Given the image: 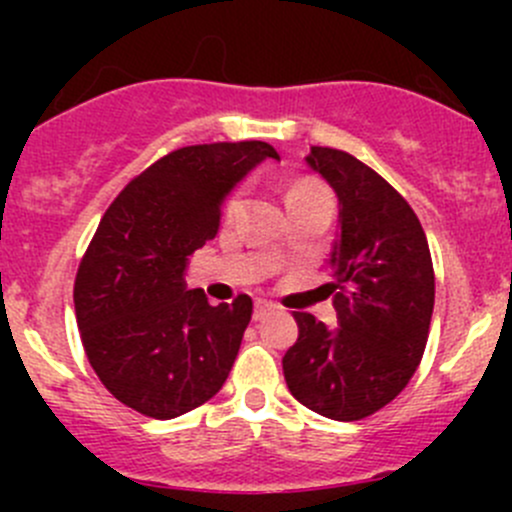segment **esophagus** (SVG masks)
Segmentation results:
<instances>
[{"instance_id":"1","label":"esophagus","mask_w":512,"mask_h":512,"mask_svg":"<svg viewBox=\"0 0 512 512\" xmlns=\"http://www.w3.org/2000/svg\"><path fill=\"white\" fill-rule=\"evenodd\" d=\"M275 312V304H270V302H257L255 304V314H252V319H255V322H260V319H265L267 314H272Z\"/></svg>"}]
</instances>
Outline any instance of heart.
I'll list each match as a JSON object with an SVG mask.
<instances>
[{"label":"heart","instance_id":"obj_1","mask_svg":"<svg viewBox=\"0 0 512 512\" xmlns=\"http://www.w3.org/2000/svg\"><path fill=\"white\" fill-rule=\"evenodd\" d=\"M302 193H324L322 188H319V185H314V183H307V180H302V183H297V185H292V190H289V195L287 198H292V195H302ZM237 208V198H230V203H227V213H232V210ZM280 247H277L275 250V257H280Z\"/></svg>","mask_w":512,"mask_h":512}]
</instances>
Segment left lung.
Instances as JSON below:
<instances>
[{
    "instance_id": "8db88e82",
    "label": "left lung",
    "mask_w": 512,
    "mask_h": 512,
    "mask_svg": "<svg viewBox=\"0 0 512 512\" xmlns=\"http://www.w3.org/2000/svg\"><path fill=\"white\" fill-rule=\"evenodd\" d=\"M307 160L339 200L332 250L337 327L294 312L282 359L294 399L334 421L384 409L414 376L433 314L431 252L411 205L361 160L314 146Z\"/></svg>"
}]
</instances>
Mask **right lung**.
I'll return each instance as SVG.
<instances>
[{
    "instance_id": "right-lung-1",
    "label": "right lung",
    "mask_w": 512,
    "mask_h": 512,
    "mask_svg": "<svg viewBox=\"0 0 512 512\" xmlns=\"http://www.w3.org/2000/svg\"><path fill=\"white\" fill-rule=\"evenodd\" d=\"M270 143L168 153L121 190L98 223L74 285L76 322L101 384L143 416H183L223 389L252 299L208 304L185 287L190 255L213 240L227 195Z\"/></svg>"
}]
</instances>
